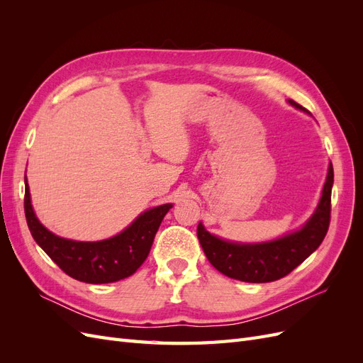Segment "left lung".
<instances>
[{
    "mask_svg": "<svg viewBox=\"0 0 363 363\" xmlns=\"http://www.w3.org/2000/svg\"><path fill=\"white\" fill-rule=\"evenodd\" d=\"M288 103L306 112V108L288 100ZM333 188V167L328 164L327 179L315 212L301 228L267 242L244 244L227 240L207 232L203 223L196 235L208 262L224 276L248 283H268L279 280L303 263L321 245L330 224V203Z\"/></svg>",
    "mask_w": 363,
    "mask_h": 363,
    "instance_id": "1",
    "label": "left lung"
}]
</instances>
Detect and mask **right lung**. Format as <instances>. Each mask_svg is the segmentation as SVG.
I'll use <instances>...</instances> for the list:
<instances>
[{
	"label": "right lung",
	"instance_id": "1",
	"mask_svg": "<svg viewBox=\"0 0 363 363\" xmlns=\"http://www.w3.org/2000/svg\"><path fill=\"white\" fill-rule=\"evenodd\" d=\"M24 182V208L33 239L69 277L92 284L113 283L135 274L145 262L162 219L172 207L168 203L148 208L121 233L95 242H84L54 235L39 221L31 206L27 175Z\"/></svg>",
	"mask_w": 363,
	"mask_h": 363
}]
</instances>
